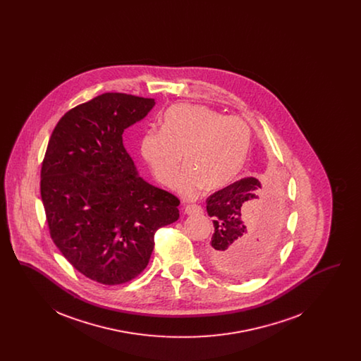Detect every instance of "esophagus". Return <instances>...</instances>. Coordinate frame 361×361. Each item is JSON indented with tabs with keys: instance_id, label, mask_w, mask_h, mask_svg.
<instances>
[{
	"instance_id": "obj_1",
	"label": "esophagus",
	"mask_w": 361,
	"mask_h": 361,
	"mask_svg": "<svg viewBox=\"0 0 361 361\" xmlns=\"http://www.w3.org/2000/svg\"><path fill=\"white\" fill-rule=\"evenodd\" d=\"M185 214L188 215H193V214H199V212H203V208L200 206H196V204H189L185 207Z\"/></svg>"
}]
</instances>
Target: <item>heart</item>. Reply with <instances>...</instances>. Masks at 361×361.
<instances>
[{
	"mask_svg": "<svg viewBox=\"0 0 361 361\" xmlns=\"http://www.w3.org/2000/svg\"><path fill=\"white\" fill-rule=\"evenodd\" d=\"M250 149V130L245 121L204 106L178 104L162 116L161 131H147L142 157L155 178L171 187L184 164L188 168L176 188L195 197L200 189L222 188L245 165Z\"/></svg>",
	"mask_w": 361,
	"mask_h": 361,
	"instance_id": "b5f03b06",
	"label": "heart"
}]
</instances>
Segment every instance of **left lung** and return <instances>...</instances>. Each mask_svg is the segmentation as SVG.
<instances>
[{"instance_id": "obj_1", "label": "left lung", "mask_w": 361, "mask_h": 361, "mask_svg": "<svg viewBox=\"0 0 361 361\" xmlns=\"http://www.w3.org/2000/svg\"><path fill=\"white\" fill-rule=\"evenodd\" d=\"M207 212L215 227L208 258L219 272L245 279L271 262L284 212L279 190L262 185L256 177H245L212 193Z\"/></svg>"}]
</instances>
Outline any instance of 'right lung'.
<instances>
[{
  "mask_svg": "<svg viewBox=\"0 0 361 361\" xmlns=\"http://www.w3.org/2000/svg\"><path fill=\"white\" fill-rule=\"evenodd\" d=\"M154 99L104 93L66 112L42 164L40 195L50 235L82 275L105 286L137 277L159 227L180 218V200L137 176L123 146L127 127Z\"/></svg>",
  "mask_w": 361,
  "mask_h": 361,
  "instance_id": "1",
  "label": "right lung"
}]
</instances>
